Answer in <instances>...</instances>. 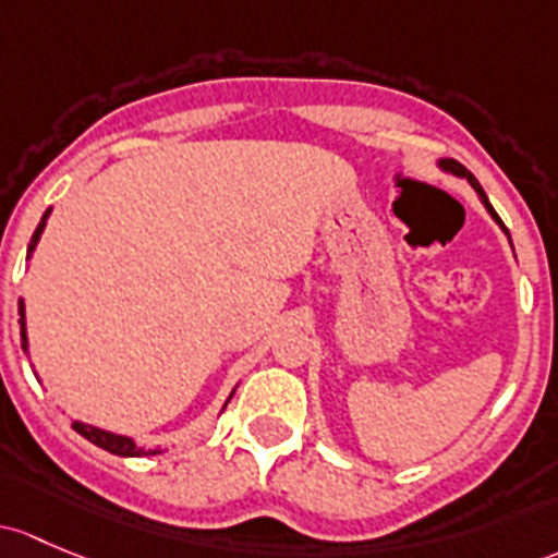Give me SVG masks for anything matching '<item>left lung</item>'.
<instances>
[{"label": "left lung", "mask_w": 558, "mask_h": 558, "mask_svg": "<svg viewBox=\"0 0 558 558\" xmlns=\"http://www.w3.org/2000/svg\"><path fill=\"white\" fill-rule=\"evenodd\" d=\"M438 168H441V171H447V173H454V175H460V179H465V181H468V184H471V186H473V190H476V192H478L481 203H484V208H486V210H489V216H492V219H495V221H497V225H500V227H502V232H506V234H508V230H506V225H502V219H500V216H497V210H495V208H492L489 197H486V195H484V190H481V184H478V181H476V175H473L471 171H468V168H465V166H462V162H457V160H449V157H447V160H438Z\"/></svg>", "instance_id": "obj_1"}]
</instances>
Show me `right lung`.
Listing matches in <instances>:
<instances>
[{"label": "right lung", "instance_id": "obj_1", "mask_svg": "<svg viewBox=\"0 0 558 558\" xmlns=\"http://www.w3.org/2000/svg\"><path fill=\"white\" fill-rule=\"evenodd\" d=\"M47 216H50V208L45 210L43 221H39V227H37V230H34V234H32V243H28V256H32V251L37 248L39 234H43L45 225H47ZM17 313H21V339H23V350H26V348H28V339H26V310H23V302H21V307H17ZM72 427H74V430L80 433L82 438H87V441H90V444H96V447L107 449V451H111V454H117V457L157 454V449H155V451H151V449L146 451V449L136 447V441H133V438H128V436H117V433H109V430H101V427L85 425V422H74Z\"/></svg>", "mask_w": 558, "mask_h": 558}]
</instances>
